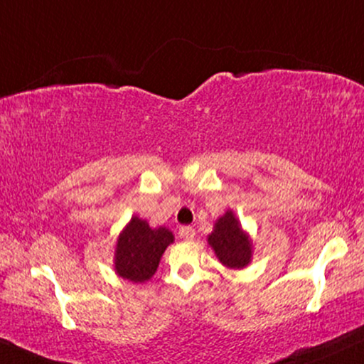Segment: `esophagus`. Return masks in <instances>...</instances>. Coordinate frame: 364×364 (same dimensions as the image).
<instances>
[{
    "label": "esophagus",
    "instance_id": "1",
    "mask_svg": "<svg viewBox=\"0 0 364 364\" xmlns=\"http://www.w3.org/2000/svg\"><path fill=\"white\" fill-rule=\"evenodd\" d=\"M178 235H181L182 240L192 241V240H194V236H196V230H194V228H191V226H182L181 230H178Z\"/></svg>",
    "mask_w": 364,
    "mask_h": 364
}]
</instances>
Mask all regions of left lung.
Listing matches in <instances>:
<instances>
[{
	"mask_svg": "<svg viewBox=\"0 0 364 364\" xmlns=\"http://www.w3.org/2000/svg\"><path fill=\"white\" fill-rule=\"evenodd\" d=\"M208 245L214 251L219 263L230 270H243L253 259V241L250 232L241 228L235 210L228 209L214 223Z\"/></svg>",
	"mask_w": 364,
	"mask_h": 364,
	"instance_id": "8db88e82",
	"label": "left lung"
}]
</instances>
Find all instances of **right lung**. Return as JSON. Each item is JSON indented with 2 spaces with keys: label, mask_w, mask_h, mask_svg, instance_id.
<instances>
[{
  "label": "right lung",
  "mask_w": 364,
  "mask_h": 364,
  "mask_svg": "<svg viewBox=\"0 0 364 364\" xmlns=\"http://www.w3.org/2000/svg\"><path fill=\"white\" fill-rule=\"evenodd\" d=\"M173 240V232L168 228H151L145 219L133 216L116 240V275L133 284L150 280L159 268L161 255Z\"/></svg>",
  "instance_id": "1"
}]
</instances>
